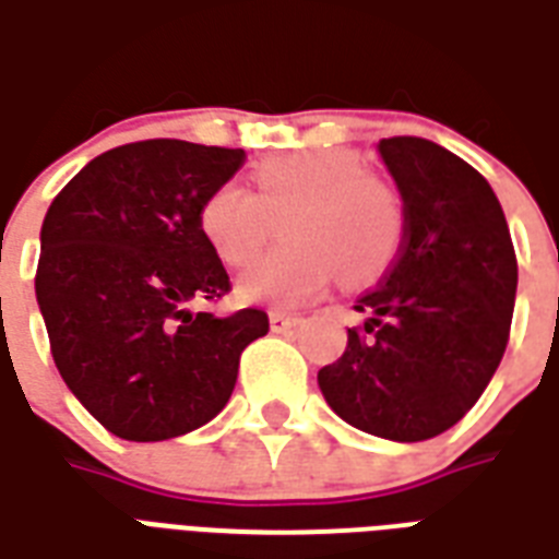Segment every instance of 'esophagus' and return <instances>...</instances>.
Listing matches in <instances>:
<instances>
[{"mask_svg":"<svg viewBox=\"0 0 559 559\" xmlns=\"http://www.w3.org/2000/svg\"><path fill=\"white\" fill-rule=\"evenodd\" d=\"M269 326H272V332H290V329L299 326V317L284 314V311H269Z\"/></svg>","mask_w":559,"mask_h":559,"instance_id":"34e87169","label":"esophagus"}]
</instances>
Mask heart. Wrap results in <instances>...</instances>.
I'll return each instance as SVG.
<instances>
[{
  "label": "heart",
  "mask_w": 559,
  "mask_h": 559,
  "mask_svg": "<svg viewBox=\"0 0 559 559\" xmlns=\"http://www.w3.org/2000/svg\"><path fill=\"white\" fill-rule=\"evenodd\" d=\"M254 191L227 182L200 209V230L227 266L251 263L284 221L287 245L236 281L251 305L299 308L314 302L344 272L353 284L377 278L404 236V203L395 185L368 173L350 148L290 152L257 164Z\"/></svg>",
  "instance_id": "heart-1"
}]
</instances>
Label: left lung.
<instances>
[{
  "label": "left lung",
  "instance_id": "obj_1",
  "mask_svg": "<svg viewBox=\"0 0 559 559\" xmlns=\"http://www.w3.org/2000/svg\"><path fill=\"white\" fill-rule=\"evenodd\" d=\"M404 200L399 260L356 299L362 326L320 368L332 411L365 433L419 443L479 401L503 359L518 263L491 185L421 138L380 140Z\"/></svg>",
  "mask_w": 559,
  "mask_h": 559
}]
</instances>
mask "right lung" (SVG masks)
Instances as JSON below:
<instances>
[{
	"label": "right lung",
	"instance_id": "right-lung-1",
	"mask_svg": "<svg viewBox=\"0 0 559 559\" xmlns=\"http://www.w3.org/2000/svg\"><path fill=\"white\" fill-rule=\"evenodd\" d=\"M242 164L245 148L128 143L92 158L44 215L35 296L53 362L122 440H170L215 419L242 350L269 332L257 308L191 311L230 290L200 209Z\"/></svg>",
	"mask_w": 559,
	"mask_h": 559
}]
</instances>
